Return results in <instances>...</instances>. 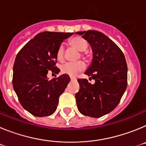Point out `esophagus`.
Returning <instances> with one entry per match:
<instances>
[{
	"label": "esophagus",
	"instance_id": "34e87169",
	"mask_svg": "<svg viewBox=\"0 0 146 146\" xmlns=\"http://www.w3.org/2000/svg\"><path fill=\"white\" fill-rule=\"evenodd\" d=\"M70 79L71 80H75V78H74V77H70Z\"/></svg>",
	"mask_w": 146,
	"mask_h": 146
}]
</instances>
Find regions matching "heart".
Segmentation results:
<instances>
[{
	"label": "heart",
	"instance_id": "obj_1",
	"mask_svg": "<svg viewBox=\"0 0 146 146\" xmlns=\"http://www.w3.org/2000/svg\"><path fill=\"white\" fill-rule=\"evenodd\" d=\"M71 46L75 48L78 51L82 52L81 56L82 58L86 57V54L83 51H86L88 47V43L86 39L82 37L75 36L71 38L69 41ZM56 58L58 61H63L64 60V48L63 45H60L56 52ZM86 65L82 61H78L76 63H66L60 66V72L63 74H68L71 77H75L79 72L84 70Z\"/></svg>",
	"mask_w": 146,
	"mask_h": 146
}]
</instances>
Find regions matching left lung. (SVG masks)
I'll use <instances>...</instances> for the list:
<instances>
[{
	"instance_id": "8db88e82",
	"label": "left lung",
	"mask_w": 146,
	"mask_h": 146,
	"mask_svg": "<svg viewBox=\"0 0 146 146\" xmlns=\"http://www.w3.org/2000/svg\"><path fill=\"white\" fill-rule=\"evenodd\" d=\"M90 45L93 59L85 74L95 80H77L80 88L75 94L78 110L84 115L99 118L113 111L127 86V64L121 49L97 31L77 32Z\"/></svg>"
}]
</instances>
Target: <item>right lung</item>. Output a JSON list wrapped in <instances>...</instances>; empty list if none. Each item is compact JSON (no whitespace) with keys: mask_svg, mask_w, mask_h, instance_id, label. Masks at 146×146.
I'll list each match as a JSON object with an SVG mask.
<instances>
[{"mask_svg":"<svg viewBox=\"0 0 146 146\" xmlns=\"http://www.w3.org/2000/svg\"><path fill=\"white\" fill-rule=\"evenodd\" d=\"M73 33L45 31L34 38L17 55L13 66V87L20 104L27 111L37 117L55 113L59 96L70 81L64 74L49 80L48 70L58 73L55 66L56 52L64 39Z\"/></svg>","mask_w":146,"mask_h":146,"instance_id":"1","label":"right lung"}]
</instances>
